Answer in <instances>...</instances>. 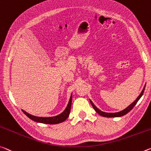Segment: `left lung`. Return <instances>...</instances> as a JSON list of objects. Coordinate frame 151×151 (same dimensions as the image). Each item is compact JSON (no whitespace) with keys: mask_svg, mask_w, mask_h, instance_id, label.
Here are the masks:
<instances>
[{"mask_svg":"<svg viewBox=\"0 0 151 151\" xmlns=\"http://www.w3.org/2000/svg\"><path fill=\"white\" fill-rule=\"evenodd\" d=\"M145 85L144 88H143L142 92H141L140 94L139 95V96L136 98V99L135 100V101L132 103L130 106H128L126 109L122 110V111H119V112H116V113H107V112L102 111L100 109H98L97 107L95 106L94 104H93V103L91 101V100H90V103H91V104L92 105L93 108H94V109L95 110V111H96L98 114H99L100 116H101L103 117H106V118H116V117H122V116H124V115H126V114H128L129 111H130L132 109L133 107L135 106V105L137 104L138 100H139L141 98V97L142 96L143 93H144V91H145Z\"/></svg>","mask_w":151,"mask_h":151,"instance_id":"1","label":"left lung"}]
</instances>
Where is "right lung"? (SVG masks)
Here are the masks:
<instances>
[{"label":"right lung","instance_id":"obj_1","mask_svg":"<svg viewBox=\"0 0 151 151\" xmlns=\"http://www.w3.org/2000/svg\"><path fill=\"white\" fill-rule=\"evenodd\" d=\"M71 104H72V94L70 95V99H69L68 104L67 105L66 109L64 110L63 112H62L60 114L56 116L52 117H37L33 116L32 114H28L27 112L22 109V111L26 116H27L29 118H30L32 120L37 122L39 123H43V124H56L61 122H63L66 119L68 118V117L70 114V108H71Z\"/></svg>","mask_w":151,"mask_h":151}]
</instances>
